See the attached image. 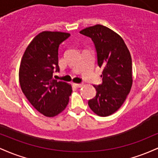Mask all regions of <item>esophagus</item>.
Wrapping results in <instances>:
<instances>
[{
	"label": "esophagus",
	"mask_w": 158,
	"mask_h": 158,
	"mask_svg": "<svg viewBox=\"0 0 158 158\" xmlns=\"http://www.w3.org/2000/svg\"><path fill=\"white\" fill-rule=\"evenodd\" d=\"M73 86L76 87V88H81L82 86V84H77V83H73Z\"/></svg>",
	"instance_id": "34e87169"
}]
</instances>
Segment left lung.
<instances>
[{
  "instance_id": "8db88e82",
  "label": "left lung",
  "mask_w": 158,
  "mask_h": 158,
  "mask_svg": "<svg viewBox=\"0 0 158 158\" xmlns=\"http://www.w3.org/2000/svg\"><path fill=\"white\" fill-rule=\"evenodd\" d=\"M94 41L97 63L103 71L102 83L95 86L96 97L88 106L96 114L108 117L122 106L132 86V61L129 50L117 32L97 24L81 30Z\"/></svg>"
}]
</instances>
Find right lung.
<instances>
[{
	"label": "right lung",
	"instance_id": "1",
	"mask_svg": "<svg viewBox=\"0 0 158 158\" xmlns=\"http://www.w3.org/2000/svg\"><path fill=\"white\" fill-rule=\"evenodd\" d=\"M70 33L44 31L28 45L19 68V82L22 92L38 111L53 117L65 109L71 95V85L52 78L59 71V44Z\"/></svg>",
	"mask_w": 158,
	"mask_h": 158
}]
</instances>
